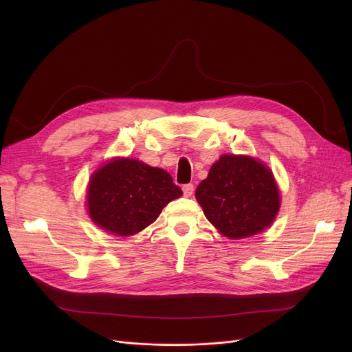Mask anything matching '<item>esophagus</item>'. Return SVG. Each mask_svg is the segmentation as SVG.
<instances>
[{"mask_svg":"<svg viewBox=\"0 0 352 352\" xmlns=\"http://www.w3.org/2000/svg\"><path fill=\"white\" fill-rule=\"evenodd\" d=\"M182 192L186 197H191L194 194V186L192 184H186V186H182Z\"/></svg>","mask_w":352,"mask_h":352,"instance_id":"esophagus-1","label":"esophagus"}]
</instances>
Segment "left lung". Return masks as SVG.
<instances>
[{"label":"left lung","instance_id":"8db88e82","mask_svg":"<svg viewBox=\"0 0 352 352\" xmlns=\"http://www.w3.org/2000/svg\"><path fill=\"white\" fill-rule=\"evenodd\" d=\"M195 198L210 223L231 239L263 232L281 206L271 170L248 155H221L199 182Z\"/></svg>","mask_w":352,"mask_h":352}]
</instances>
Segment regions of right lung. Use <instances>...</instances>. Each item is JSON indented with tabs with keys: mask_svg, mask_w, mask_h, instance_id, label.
<instances>
[{
	"mask_svg": "<svg viewBox=\"0 0 352 352\" xmlns=\"http://www.w3.org/2000/svg\"><path fill=\"white\" fill-rule=\"evenodd\" d=\"M182 191L171 175L133 158H114L92 174L87 206L92 223L107 232L134 235L158 218Z\"/></svg>",
	"mask_w": 352,
	"mask_h": 352,
	"instance_id": "add662e5",
	"label": "right lung"
}]
</instances>
